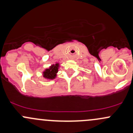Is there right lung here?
I'll return each mask as SVG.
<instances>
[{
    "instance_id": "1",
    "label": "right lung",
    "mask_w": 133,
    "mask_h": 133,
    "mask_svg": "<svg viewBox=\"0 0 133 133\" xmlns=\"http://www.w3.org/2000/svg\"><path fill=\"white\" fill-rule=\"evenodd\" d=\"M60 68V64L55 62V64L50 65L48 68H46L43 72V76L47 80H52L57 78L58 69Z\"/></svg>"
}]
</instances>
